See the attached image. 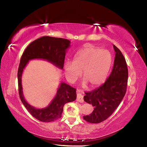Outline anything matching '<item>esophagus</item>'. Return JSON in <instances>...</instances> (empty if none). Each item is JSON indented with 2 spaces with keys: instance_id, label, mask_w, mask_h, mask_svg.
<instances>
[{
  "instance_id": "34e87169",
  "label": "esophagus",
  "mask_w": 147,
  "mask_h": 147,
  "mask_svg": "<svg viewBox=\"0 0 147 147\" xmlns=\"http://www.w3.org/2000/svg\"><path fill=\"white\" fill-rule=\"evenodd\" d=\"M76 100L79 102H83V101H84V100H83V95L80 92V90H77Z\"/></svg>"
}]
</instances>
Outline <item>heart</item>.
Listing matches in <instances>:
<instances>
[{"instance_id":"heart-1","label":"heart","mask_w":147,"mask_h":147,"mask_svg":"<svg viewBox=\"0 0 147 147\" xmlns=\"http://www.w3.org/2000/svg\"><path fill=\"white\" fill-rule=\"evenodd\" d=\"M111 55L108 51L92 45H87L77 51L73 62L65 63V74L72 83L81 76L84 84L97 87L105 81L111 64Z\"/></svg>"}]
</instances>
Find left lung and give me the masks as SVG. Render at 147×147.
I'll return each instance as SVG.
<instances>
[{
	"label": "left lung",
	"instance_id": "8db88e82",
	"mask_svg": "<svg viewBox=\"0 0 147 147\" xmlns=\"http://www.w3.org/2000/svg\"><path fill=\"white\" fill-rule=\"evenodd\" d=\"M115 57L113 69L104 84L92 91L85 92L83 99L92 105V113L83 116L89 123H98L111 115L124 97L127 86L128 69L123 54L113 45Z\"/></svg>",
	"mask_w": 147,
	"mask_h": 147
}]
</instances>
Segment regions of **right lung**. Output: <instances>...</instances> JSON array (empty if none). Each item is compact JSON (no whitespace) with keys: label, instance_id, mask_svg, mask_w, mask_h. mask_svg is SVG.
<instances>
[{"label":"right lung","instance_id":"add662e5","mask_svg":"<svg viewBox=\"0 0 147 147\" xmlns=\"http://www.w3.org/2000/svg\"><path fill=\"white\" fill-rule=\"evenodd\" d=\"M70 41L63 38L43 36L28 46L20 59L18 70L19 96L28 111L39 121L50 122L62 117L64 106L76 99V89L62 82L57 90L55 97L47 107L37 109L26 101L22 91V75L26 65L30 60L43 59L51 62L60 69H63L67 49L70 47Z\"/></svg>","mask_w":147,"mask_h":147}]
</instances>
